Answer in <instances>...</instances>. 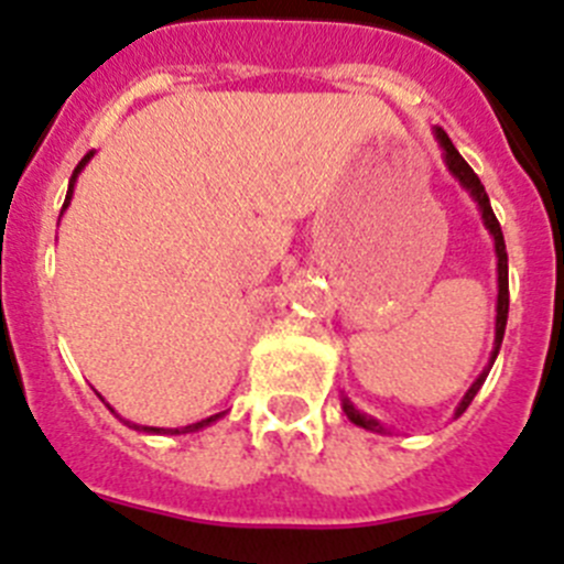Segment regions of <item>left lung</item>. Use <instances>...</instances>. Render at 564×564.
Masks as SVG:
<instances>
[{
    "mask_svg": "<svg viewBox=\"0 0 564 564\" xmlns=\"http://www.w3.org/2000/svg\"><path fill=\"white\" fill-rule=\"evenodd\" d=\"M433 137H436L438 148H442V156H444V164H447V170H451L453 178L462 184L464 189L469 193V198L478 204V212H481V220L484 226H487V231L492 235L495 240V257H498V304H495V346H492V355H489V366L481 371V375L475 377V383L469 386L467 394H464V400L458 402L456 408V416H462L464 411L469 408V402H473V397L481 391L484 380H487L489 369H492L495 358H498L500 352V344H503V333H506V318H509V257H506V242H503V231H500V224L498 218H495L492 212V204H489V195L487 189H484L481 178L473 173V167H469L467 162L462 159V153L456 151V144L451 142V137L442 131V128H433ZM340 408H344V413L349 416V422H355L358 427H366V431L371 433H386V427L380 425V422L375 420V416H369V413L358 411V408L352 405V400L349 397H344L340 400Z\"/></svg>",
    "mask_w": 564,
    "mask_h": 564,
    "instance_id": "left-lung-1",
    "label": "left lung"
}]
</instances>
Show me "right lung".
<instances>
[{"mask_svg": "<svg viewBox=\"0 0 564 564\" xmlns=\"http://www.w3.org/2000/svg\"><path fill=\"white\" fill-rule=\"evenodd\" d=\"M95 156V151L91 153H86V156L80 159V164H77L75 167V173H72V178H69V189H66V200H64V209H61V215H64L66 212V206H69V200H72V193H75V181H77V175L83 173V167H86V164H89V159ZM102 400V397H100ZM111 408V405H108ZM111 413H113V408H111ZM226 413V411H224ZM224 413H215V416H206V420H200V422H193V425H187V427H148V425H131V422H126V425H131L133 431H142V433H170V436H181V433H195V431H200V427H209L212 422H218L220 416H224Z\"/></svg>", "mask_w": 564, "mask_h": 564, "instance_id": "right-lung-1", "label": "right lung"}]
</instances>
